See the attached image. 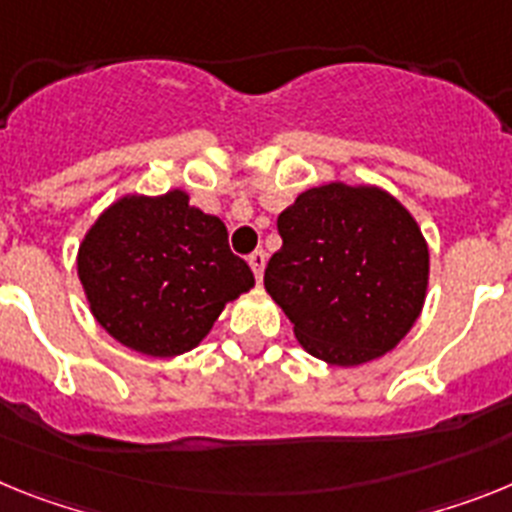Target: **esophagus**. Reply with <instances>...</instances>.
<instances>
[{
    "instance_id": "1",
    "label": "esophagus",
    "mask_w": 512,
    "mask_h": 512,
    "mask_svg": "<svg viewBox=\"0 0 512 512\" xmlns=\"http://www.w3.org/2000/svg\"><path fill=\"white\" fill-rule=\"evenodd\" d=\"M265 260H268V257H265V252L262 250H255L250 257H247V262H250V268H252V273H255L257 281H262V273H265Z\"/></svg>"
}]
</instances>
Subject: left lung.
<instances>
[{
  "label": "left lung",
  "mask_w": 512,
  "mask_h": 512,
  "mask_svg": "<svg viewBox=\"0 0 512 512\" xmlns=\"http://www.w3.org/2000/svg\"><path fill=\"white\" fill-rule=\"evenodd\" d=\"M278 234L283 247L265 268V291L306 353L332 366H361L412 330L430 255L394 195L376 185H319L278 216Z\"/></svg>",
  "instance_id": "left-lung-1"
}]
</instances>
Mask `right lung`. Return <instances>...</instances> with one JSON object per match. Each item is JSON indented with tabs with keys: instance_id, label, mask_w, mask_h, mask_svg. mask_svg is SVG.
Returning a JSON list of instances; mask_svg holds the SVG:
<instances>
[{
	"instance_id": "right-lung-1",
	"label": "right lung",
	"mask_w": 512,
	"mask_h": 512,
	"mask_svg": "<svg viewBox=\"0 0 512 512\" xmlns=\"http://www.w3.org/2000/svg\"><path fill=\"white\" fill-rule=\"evenodd\" d=\"M77 273L102 330L151 358L201 345L224 306L255 286L224 221L182 190L105 208L79 244Z\"/></svg>"
}]
</instances>
